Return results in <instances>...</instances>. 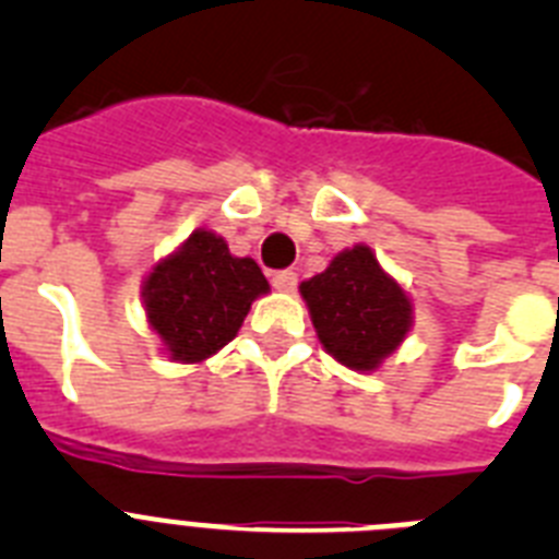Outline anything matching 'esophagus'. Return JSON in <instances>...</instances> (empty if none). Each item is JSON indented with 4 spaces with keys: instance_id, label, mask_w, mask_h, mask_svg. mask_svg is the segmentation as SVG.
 Returning <instances> with one entry per match:
<instances>
[{
    "instance_id": "1",
    "label": "esophagus",
    "mask_w": 559,
    "mask_h": 559,
    "mask_svg": "<svg viewBox=\"0 0 559 559\" xmlns=\"http://www.w3.org/2000/svg\"><path fill=\"white\" fill-rule=\"evenodd\" d=\"M296 280H299V276H296V271H290V269L274 271V274H271V285H274L276 290H294Z\"/></svg>"
}]
</instances>
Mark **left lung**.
<instances>
[{"label":"left lung","instance_id":"1","mask_svg":"<svg viewBox=\"0 0 559 559\" xmlns=\"http://www.w3.org/2000/svg\"><path fill=\"white\" fill-rule=\"evenodd\" d=\"M299 290L324 349L358 372L378 367L412 328L406 290L380 269L367 246L341 251Z\"/></svg>","mask_w":559,"mask_h":559}]
</instances>
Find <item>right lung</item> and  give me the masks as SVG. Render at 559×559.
I'll return each instance as SVG.
<instances>
[{
	"label": "right lung",
	"mask_w": 559,
	"mask_h": 559,
	"mask_svg": "<svg viewBox=\"0 0 559 559\" xmlns=\"http://www.w3.org/2000/svg\"><path fill=\"white\" fill-rule=\"evenodd\" d=\"M265 290L269 280L251 257H231L224 237L199 229L147 276V322L170 358L199 364L235 338Z\"/></svg>",
	"instance_id": "1"
}]
</instances>
